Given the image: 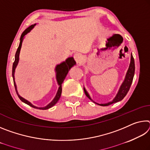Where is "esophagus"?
<instances>
[{
    "label": "esophagus",
    "instance_id": "obj_1",
    "mask_svg": "<svg viewBox=\"0 0 150 150\" xmlns=\"http://www.w3.org/2000/svg\"><path fill=\"white\" fill-rule=\"evenodd\" d=\"M73 58H74V59L77 63H80L82 62V55H81V54H79V53H76V54H75Z\"/></svg>",
    "mask_w": 150,
    "mask_h": 150
}]
</instances>
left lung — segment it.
Wrapping results in <instances>:
<instances>
[{
  "label": "left lung",
  "instance_id": "obj_1",
  "mask_svg": "<svg viewBox=\"0 0 150 150\" xmlns=\"http://www.w3.org/2000/svg\"><path fill=\"white\" fill-rule=\"evenodd\" d=\"M134 72H135V63H134V57L132 56V54L131 55V61H130V66H129V69L127 71L125 79H124V81L123 82L122 84L121 87L119 89V91L117 95H116V97L114 98L112 101L111 102H109L108 103L106 104H98L96 103L97 105H100V106H108L110 105H112V104L117 103L118 101H120L123 99V98L125 97V96L127 95V93L130 90V88L131 87L132 83L133 81V78H134ZM84 91L86 96L87 97L92 100L91 99L90 96L88 95V94L87 93V91H86L84 88Z\"/></svg>",
  "mask_w": 150,
  "mask_h": 150
}]
</instances>
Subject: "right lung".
<instances>
[{
    "mask_svg": "<svg viewBox=\"0 0 150 150\" xmlns=\"http://www.w3.org/2000/svg\"><path fill=\"white\" fill-rule=\"evenodd\" d=\"M35 24H33L31 25L30 27L28 28L26 30H24L22 33V35H21V37H20V44H19V46L18 47L17 51L16 52V54H15V59H14V62L13 63V65H12V77H13V81H14V87H15V90H16V92L20 100H21L22 102H24V103L27 104L28 105H29L30 106H32V107L34 108H38L40 109V110H47V109L50 108L51 107H52L53 106L55 105V104L57 103V101L59 100L60 96H61V94H62V84L63 83V81H64L65 78L66 77V75L69 72V71L70 70L71 68L73 65H75V61L74 60L73 57H69L68 58V59L65 61V62H63L62 63H60L59 65H57L56 66V67H55V71H56V78H57V83L58 84H59V88H58V91H57V93L56 94V96H55V98H54V100H53L52 102H51L49 105H47L46 106H45V107H41V108H38V107H36V106H35L34 105H32L31 103L28 101L26 100V99H24V98H22L20 96L18 93L17 92V90H16V83H15V81H14V71H15V69H16V66L18 65V60H19V54H20V49H21V46H22V40H23L24 38V36L26 34H28L30 30H31L34 27Z\"/></svg>",
    "mask_w": 150,
    "mask_h": 150,
    "instance_id": "right-lung-1",
    "label": "right lung"
}]
</instances>
